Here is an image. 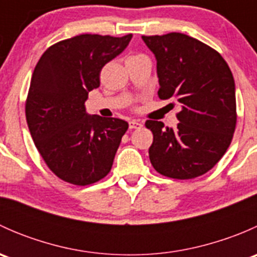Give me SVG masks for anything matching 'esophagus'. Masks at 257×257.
<instances>
[{
	"mask_svg": "<svg viewBox=\"0 0 257 257\" xmlns=\"http://www.w3.org/2000/svg\"><path fill=\"white\" fill-rule=\"evenodd\" d=\"M142 126V123L138 120H131L129 121V128L131 129H138Z\"/></svg>",
	"mask_w": 257,
	"mask_h": 257,
	"instance_id": "1",
	"label": "esophagus"
}]
</instances>
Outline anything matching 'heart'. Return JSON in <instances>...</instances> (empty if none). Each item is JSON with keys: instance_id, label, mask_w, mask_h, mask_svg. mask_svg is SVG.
<instances>
[{"instance_id": "b5f03b06", "label": "heart", "mask_w": 257, "mask_h": 257, "mask_svg": "<svg viewBox=\"0 0 257 257\" xmlns=\"http://www.w3.org/2000/svg\"><path fill=\"white\" fill-rule=\"evenodd\" d=\"M132 57H139V56H132ZM132 57H129V58H132Z\"/></svg>"}]
</instances>
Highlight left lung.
<instances>
[{
  "instance_id": "obj_1",
  "label": "left lung",
  "mask_w": 257,
  "mask_h": 257,
  "mask_svg": "<svg viewBox=\"0 0 257 257\" xmlns=\"http://www.w3.org/2000/svg\"><path fill=\"white\" fill-rule=\"evenodd\" d=\"M142 38L157 59L158 95L175 98L181 107L175 129L145 121L153 133L150 163L168 178L200 177L226 153L236 126L231 71L215 49L184 33Z\"/></svg>"
}]
</instances>
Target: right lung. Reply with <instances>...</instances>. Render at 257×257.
<instances>
[{
	"label": "right lung",
	"mask_w": 257,
	"mask_h": 257,
	"mask_svg": "<svg viewBox=\"0 0 257 257\" xmlns=\"http://www.w3.org/2000/svg\"><path fill=\"white\" fill-rule=\"evenodd\" d=\"M133 35H79L51 46L38 61L26 100V119L36 148L54 174L89 185L110 172L128 123L85 112L88 93L100 84L103 67L120 54Z\"/></svg>",
	"instance_id": "1"
}]
</instances>
